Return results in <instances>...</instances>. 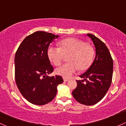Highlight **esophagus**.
Wrapping results in <instances>:
<instances>
[{
  "label": "esophagus",
  "mask_w": 126,
  "mask_h": 126,
  "mask_svg": "<svg viewBox=\"0 0 126 126\" xmlns=\"http://www.w3.org/2000/svg\"><path fill=\"white\" fill-rule=\"evenodd\" d=\"M63 80H64V82H66V81L69 80V79H68V78H65V77H64V78H63Z\"/></svg>",
  "instance_id": "obj_1"
}]
</instances>
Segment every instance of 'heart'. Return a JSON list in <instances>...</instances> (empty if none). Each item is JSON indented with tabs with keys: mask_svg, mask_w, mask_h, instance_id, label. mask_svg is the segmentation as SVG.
Wrapping results in <instances>:
<instances>
[{
	"mask_svg": "<svg viewBox=\"0 0 126 126\" xmlns=\"http://www.w3.org/2000/svg\"><path fill=\"white\" fill-rule=\"evenodd\" d=\"M68 57L69 62L56 68L57 74L63 77H70L79 68L80 70L87 69L94 58L93 48L85 42L77 38H68L62 41L60 47L50 46L47 49V56L55 65L61 64L64 55Z\"/></svg>",
	"mask_w": 126,
	"mask_h": 126,
	"instance_id": "heart-1",
	"label": "heart"
}]
</instances>
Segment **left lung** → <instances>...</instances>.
Listing matches in <instances>:
<instances>
[{
    "mask_svg": "<svg viewBox=\"0 0 126 126\" xmlns=\"http://www.w3.org/2000/svg\"><path fill=\"white\" fill-rule=\"evenodd\" d=\"M96 50V56L88 69L80 76L77 86L72 94L75 99L86 105H94L106 94L111 83L113 62L105 44L92 34L88 33ZM85 81V82H84Z\"/></svg>",
    "mask_w": 126,
    "mask_h": 126,
    "instance_id": "1",
    "label": "left lung"
}]
</instances>
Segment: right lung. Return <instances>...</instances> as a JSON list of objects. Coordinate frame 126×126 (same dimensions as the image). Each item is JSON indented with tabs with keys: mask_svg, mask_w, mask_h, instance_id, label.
<instances>
[{
	"mask_svg": "<svg viewBox=\"0 0 126 126\" xmlns=\"http://www.w3.org/2000/svg\"><path fill=\"white\" fill-rule=\"evenodd\" d=\"M59 37L50 33L38 31L22 41L15 54V76L16 85L24 98L35 105L52 101L62 76L49 77L54 67L47 56L49 44Z\"/></svg>",
	"mask_w": 126,
	"mask_h": 126,
	"instance_id": "right-lung-1",
	"label": "right lung"
}]
</instances>
